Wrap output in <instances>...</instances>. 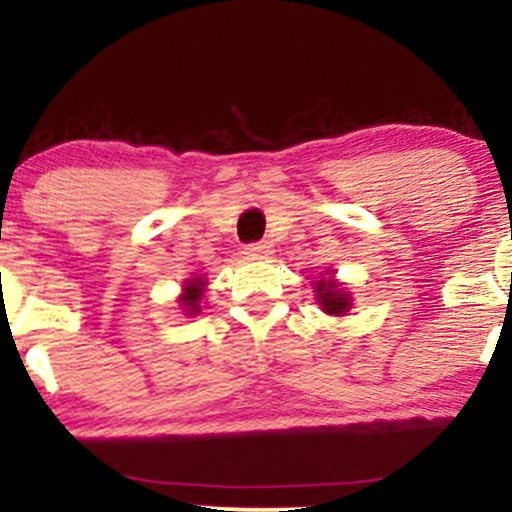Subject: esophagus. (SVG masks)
<instances>
[{
	"label": "esophagus",
	"mask_w": 512,
	"mask_h": 512,
	"mask_svg": "<svg viewBox=\"0 0 512 512\" xmlns=\"http://www.w3.org/2000/svg\"><path fill=\"white\" fill-rule=\"evenodd\" d=\"M272 245L270 242H250V245L245 247V255L247 257H262V255H270Z\"/></svg>",
	"instance_id": "obj_1"
}]
</instances>
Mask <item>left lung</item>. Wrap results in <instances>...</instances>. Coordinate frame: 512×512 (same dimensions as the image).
I'll return each mask as SVG.
<instances>
[{
    "mask_svg": "<svg viewBox=\"0 0 512 512\" xmlns=\"http://www.w3.org/2000/svg\"><path fill=\"white\" fill-rule=\"evenodd\" d=\"M316 301H319L321 309H324L326 314L333 316H343L351 309V294L331 277H324L316 282Z\"/></svg>",
    "mask_w": 512,
    "mask_h": 512,
    "instance_id": "left-lung-1",
    "label": "left lung"
}]
</instances>
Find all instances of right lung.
<instances>
[{
  "mask_svg": "<svg viewBox=\"0 0 512 512\" xmlns=\"http://www.w3.org/2000/svg\"><path fill=\"white\" fill-rule=\"evenodd\" d=\"M203 289H206V279H201V277L186 279V287H184V294H181L179 304L188 316H193V314H198V311H201Z\"/></svg>",
  "mask_w": 512,
  "mask_h": 512,
  "instance_id": "1",
  "label": "right lung"
}]
</instances>
